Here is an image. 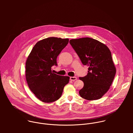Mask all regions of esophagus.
I'll use <instances>...</instances> for the list:
<instances>
[{"mask_svg":"<svg viewBox=\"0 0 133 133\" xmlns=\"http://www.w3.org/2000/svg\"><path fill=\"white\" fill-rule=\"evenodd\" d=\"M77 79L76 77H70V80L72 81H75Z\"/></svg>","mask_w":133,"mask_h":133,"instance_id":"1","label":"esophagus"}]
</instances>
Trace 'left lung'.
Instances as JSON below:
<instances>
[{"instance_id":"obj_1","label":"left lung","mask_w":133,"mask_h":133,"mask_svg":"<svg viewBox=\"0 0 133 133\" xmlns=\"http://www.w3.org/2000/svg\"><path fill=\"white\" fill-rule=\"evenodd\" d=\"M70 43L83 64L89 66L87 75L79 78L84 82L79 95L88 100L101 98L110 89L116 72L110 49L89 37L71 39Z\"/></svg>"}]
</instances>
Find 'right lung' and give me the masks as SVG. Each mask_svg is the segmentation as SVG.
Wrapping results in <instances>:
<instances>
[{"label":"right lung","instance_id":"obj_1","mask_svg":"<svg viewBox=\"0 0 133 133\" xmlns=\"http://www.w3.org/2000/svg\"><path fill=\"white\" fill-rule=\"evenodd\" d=\"M68 38L49 37L37 42L27 58L25 78L31 91L40 101L50 103L60 98L69 76L52 72L57 58L69 43Z\"/></svg>","mask_w":133,"mask_h":133}]
</instances>
